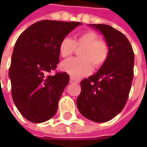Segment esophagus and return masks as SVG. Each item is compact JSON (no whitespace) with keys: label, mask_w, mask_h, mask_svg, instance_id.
Listing matches in <instances>:
<instances>
[{"label":"esophagus","mask_w":147,"mask_h":147,"mask_svg":"<svg viewBox=\"0 0 147 147\" xmlns=\"http://www.w3.org/2000/svg\"><path fill=\"white\" fill-rule=\"evenodd\" d=\"M70 82H79V81L78 80H76V79H75L73 77H71V79H70Z\"/></svg>","instance_id":"1"}]
</instances>
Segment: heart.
<instances>
[{"mask_svg": "<svg viewBox=\"0 0 147 147\" xmlns=\"http://www.w3.org/2000/svg\"><path fill=\"white\" fill-rule=\"evenodd\" d=\"M76 47H82L79 51L80 58H71L61 64V69L75 78L89 74L94 68H100L106 62L109 56V47L100 40L94 31H83L74 38L65 37L59 45V51L63 58L71 56Z\"/></svg>", "mask_w": 147, "mask_h": 147, "instance_id": "1", "label": "heart"}]
</instances>
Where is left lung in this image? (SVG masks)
Segmentation results:
<instances>
[{"label":"left lung","instance_id":"obj_1","mask_svg":"<svg viewBox=\"0 0 147 147\" xmlns=\"http://www.w3.org/2000/svg\"><path fill=\"white\" fill-rule=\"evenodd\" d=\"M100 30L109 47L106 62L97 73L81 82L76 105L86 118L105 123L122 111L134 77V54L128 38L107 24H90Z\"/></svg>","mask_w":147,"mask_h":147}]
</instances>
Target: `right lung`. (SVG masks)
Here are the masks:
<instances>
[{"mask_svg":"<svg viewBox=\"0 0 147 147\" xmlns=\"http://www.w3.org/2000/svg\"><path fill=\"white\" fill-rule=\"evenodd\" d=\"M80 24V22L42 20L18 36L9 77L15 105L30 122L43 123L55 115L70 76L66 72H56L53 76L48 73L59 63L60 41Z\"/></svg>","mask_w":147,"mask_h":147,"instance_id":"1","label":"right lung"}]
</instances>
